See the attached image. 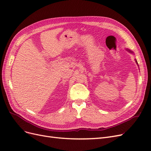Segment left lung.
<instances>
[{"label":"left lung","instance_id":"1","mask_svg":"<svg viewBox=\"0 0 151 151\" xmlns=\"http://www.w3.org/2000/svg\"><path fill=\"white\" fill-rule=\"evenodd\" d=\"M128 50V51H129V52H132L131 51H130V50Z\"/></svg>","mask_w":151,"mask_h":151}]
</instances>
